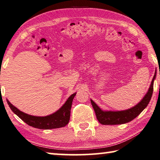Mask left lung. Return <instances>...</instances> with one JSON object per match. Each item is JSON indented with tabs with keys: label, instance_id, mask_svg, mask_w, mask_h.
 <instances>
[{
	"label": "left lung",
	"instance_id": "1",
	"mask_svg": "<svg viewBox=\"0 0 160 160\" xmlns=\"http://www.w3.org/2000/svg\"><path fill=\"white\" fill-rule=\"evenodd\" d=\"M156 78V72L154 73L153 79L149 86V88L140 102L138 105L131 108L128 110H121V111H105L102 110L98 107L92 100H90L92 103V108L95 110L96 117L98 120L100 122L102 125H121L125 124L134 120L136 117H138L140 114L144 109L147 108L148 105L149 101L151 100L152 95L153 92V86L154 80Z\"/></svg>",
	"mask_w": 160,
	"mask_h": 160
}]
</instances>
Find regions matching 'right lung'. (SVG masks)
<instances>
[{"label": "right lung", "mask_w": 160, "mask_h": 160, "mask_svg": "<svg viewBox=\"0 0 160 160\" xmlns=\"http://www.w3.org/2000/svg\"><path fill=\"white\" fill-rule=\"evenodd\" d=\"M75 95L76 92L71 95L64 105L56 112L45 117L28 115L19 110L14 105H12L8 100H7V102L12 112L28 125L41 130H50L62 128L68 125L70 120L72 102Z\"/></svg>", "instance_id": "right-lung-1"}]
</instances>
